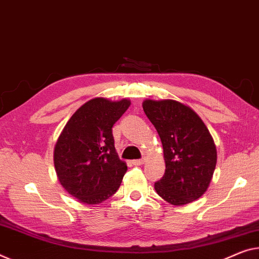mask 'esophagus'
Returning <instances> with one entry per match:
<instances>
[{"instance_id": "obj_1", "label": "esophagus", "mask_w": 259, "mask_h": 259, "mask_svg": "<svg viewBox=\"0 0 259 259\" xmlns=\"http://www.w3.org/2000/svg\"><path fill=\"white\" fill-rule=\"evenodd\" d=\"M145 162H146L145 158H141V160H134L132 163L134 165H142Z\"/></svg>"}]
</instances>
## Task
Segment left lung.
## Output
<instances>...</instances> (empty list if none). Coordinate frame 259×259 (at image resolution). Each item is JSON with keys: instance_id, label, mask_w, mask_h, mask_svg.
Returning <instances> with one entry per match:
<instances>
[{"instance_id": "left-lung-1", "label": "left lung", "mask_w": 259, "mask_h": 259, "mask_svg": "<svg viewBox=\"0 0 259 259\" xmlns=\"http://www.w3.org/2000/svg\"><path fill=\"white\" fill-rule=\"evenodd\" d=\"M146 116L160 135L165 172L155 183L158 196L175 206L190 204L207 191L217 165V147L201 118L174 99H145Z\"/></svg>"}]
</instances>
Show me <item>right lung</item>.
I'll return each instance as SVG.
<instances>
[{
  "label": "right lung",
  "instance_id": "add662e5",
  "mask_svg": "<svg viewBox=\"0 0 259 259\" xmlns=\"http://www.w3.org/2000/svg\"><path fill=\"white\" fill-rule=\"evenodd\" d=\"M131 105L127 98L96 97L67 121L54 147V168L62 188L85 205L116 193L127 165L114 148L112 127Z\"/></svg>",
  "mask_w": 259,
  "mask_h": 259
}]
</instances>
